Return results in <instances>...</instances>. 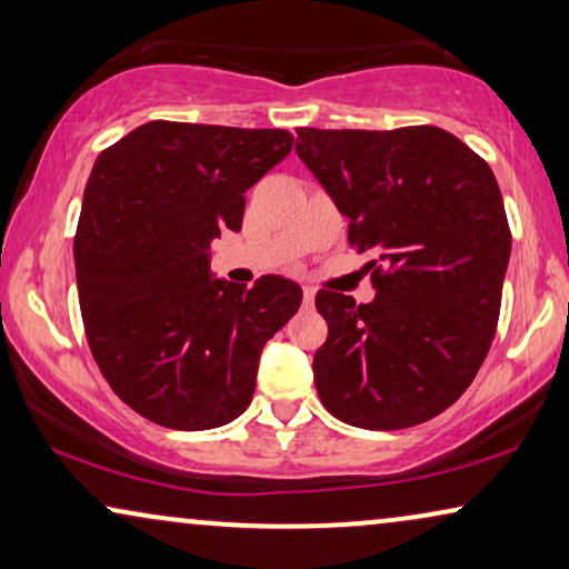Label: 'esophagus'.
<instances>
[{
	"label": "esophagus",
	"instance_id": "1",
	"mask_svg": "<svg viewBox=\"0 0 569 569\" xmlns=\"http://www.w3.org/2000/svg\"><path fill=\"white\" fill-rule=\"evenodd\" d=\"M313 300H316L313 287H302V302H306V306H313Z\"/></svg>",
	"mask_w": 569,
	"mask_h": 569
}]
</instances>
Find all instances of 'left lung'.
Segmentation results:
<instances>
[{
	"label": "left lung",
	"instance_id": "left-lung-1",
	"mask_svg": "<svg viewBox=\"0 0 569 569\" xmlns=\"http://www.w3.org/2000/svg\"><path fill=\"white\" fill-rule=\"evenodd\" d=\"M295 152L370 253L376 300L321 290L313 357L323 407L362 430H403L461 399L492 347L510 224L492 168L438 127L298 129Z\"/></svg>",
	"mask_w": 569,
	"mask_h": 569
}]
</instances>
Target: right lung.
<instances>
[{
    "label": "right lung",
    "instance_id": "right-lung-1",
    "mask_svg": "<svg viewBox=\"0 0 569 569\" xmlns=\"http://www.w3.org/2000/svg\"><path fill=\"white\" fill-rule=\"evenodd\" d=\"M284 129L150 121L98 154L74 236L90 352L119 399L170 430L243 415L267 341L302 290L209 279L212 240L240 230L243 193L292 150Z\"/></svg>",
    "mask_w": 569,
    "mask_h": 569
}]
</instances>
